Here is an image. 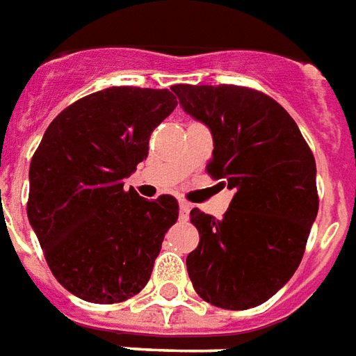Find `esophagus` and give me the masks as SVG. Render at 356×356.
I'll list each match as a JSON object with an SVG mask.
<instances>
[{"mask_svg": "<svg viewBox=\"0 0 356 356\" xmlns=\"http://www.w3.org/2000/svg\"><path fill=\"white\" fill-rule=\"evenodd\" d=\"M179 211H181V219H186L188 217V211H191V204L185 200L179 202Z\"/></svg>", "mask_w": 356, "mask_h": 356, "instance_id": "esophagus-1", "label": "esophagus"}]
</instances>
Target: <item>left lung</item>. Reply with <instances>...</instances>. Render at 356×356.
<instances>
[{"label":"left lung","mask_w":356,"mask_h":356,"mask_svg":"<svg viewBox=\"0 0 356 356\" xmlns=\"http://www.w3.org/2000/svg\"><path fill=\"white\" fill-rule=\"evenodd\" d=\"M171 91L213 137L208 173L234 191L223 219L191 211L200 244L186 255L196 293L221 309L265 303L298 270L318 213L316 163L293 118L268 95L240 86Z\"/></svg>","instance_id":"left-lung-1"}]
</instances>
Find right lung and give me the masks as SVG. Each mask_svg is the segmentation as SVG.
<instances>
[{
  "instance_id": "add662e5",
  "label": "right lung",
  "mask_w": 356,
  "mask_h": 356,
  "mask_svg": "<svg viewBox=\"0 0 356 356\" xmlns=\"http://www.w3.org/2000/svg\"><path fill=\"white\" fill-rule=\"evenodd\" d=\"M175 106L168 89H102L66 106L32 156L28 221L53 276L83 301H125L152 275L179 204L145 200L124 179Z\"/></svg>"
}]
</instances>
